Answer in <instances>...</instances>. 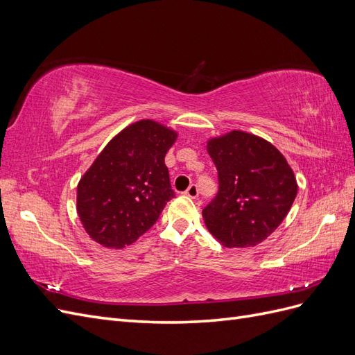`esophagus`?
Returning a JSON list of instances; mask_svg holds the SVG:
<instances>
[{
    "instance_id": "1",
    "label": "esophagus",
    "mask_w": 355,
    "mask_h": 355,
    "mask_svg": "<svg viewBox=\"0 0 355 355\" xmlns=\"http://www.w3.org/2000/svg\"><path fill=\"white\" fill-rule=\"evenodd\" d=\"M184 194H185L187 197H189V198H197V196H198V188H197V185H189L188 189L184 192Z\"/></svg>"
}]
</instances>
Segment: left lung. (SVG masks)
<instances>
[{
    "label": "left lung",
    "instance_id": "left-lung-1",
    "mask_svg": "<svg viewBox=\"0 0 355 355\" xmlns=\"http://www.w3.org/2000/svg\"><path fill=\"white\" fill-rule=\"evenodd\" d=\"M218 168L219 191L202 219L225 247H250L278 228L297 194L292 167L265 139L232 130L207 142Z\"/></svg>",
    "mask_w": 355,
    "mask_h": 355
}]
</instances>
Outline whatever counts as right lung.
I'll list each match as a JSON object with an SVG mask.
<instances>
[{"label":"right lung","instance_id":"add662e5","mask_svg":"<svg viewBox=\"0 0 355 355\" xmlns=\"http://www.w3.org/2000/svg\"><path fill=\"white\" fill-rule=\"evenodd\" d=\"M178 132L154 120L114 136L77 187V213L90 239L108 249L130 245L175 197L164 157Z\"/></svg>","mask_w":355,"mask_h":355}]
</instances>
